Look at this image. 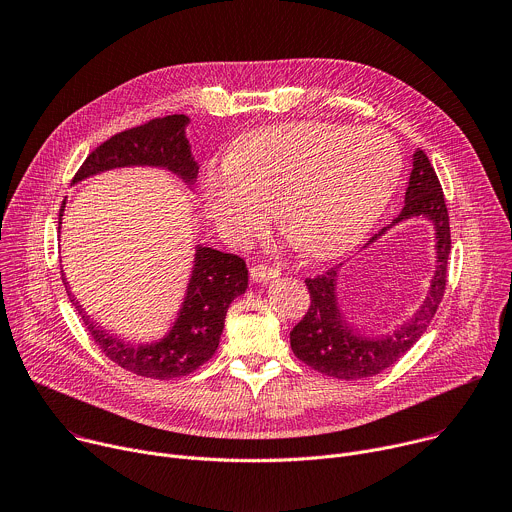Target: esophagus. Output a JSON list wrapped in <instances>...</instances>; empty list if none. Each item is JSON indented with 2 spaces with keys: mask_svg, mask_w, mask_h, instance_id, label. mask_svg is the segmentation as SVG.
Here are the masks:
<instances>
[{
  "mask_svg": "<svg viewBox=\"0 0 512 512\" xmlns=\"http://www.w3.org/2000/svg\"><path fill=\"white\" fill-rule=\"evenodd\" d=\"M249 273H251V279H253L255 283H263V281H269V279L277 277V269H275L273 265H267V263L253 265V267L249 269Z\"/></svg>",
  "mask_w": 512,
  "mask_h": 512,
  "instance_id": "esophagus-1",
  "label": "esophagus"
}]
</instances>
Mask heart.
<instances>
[{
  "label": "heart",
  "mask_w": 512,
  "mask_h": 512,
  "mask_svg": "<svg viewBox=\"0 0 512 512\" xmlns=\"http://www.w3.org/2000/svg\"><path fill=\"white\" fill-rule=\"evenodd\" d=\"M403 172L395 137L379 127L298 121L255 129L202 178V200L231 243L259 235L271 206L312 259L358 245L393 198Z\"/></svg>",
  "instance_id": "b5f03b06"
}]
</instances>
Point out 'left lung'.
Masks as SVG:
<instances>
[{"label": "left lung", "mask_w": 512, "mask_h": 512, "mask_svg": "<svg viewBox=\"0 0 512 512\" xmlns=\"http://www.w3.org/2000/svg\"><path fill=\"white\" fill-rule=\"evenodd\" d=\"M411 216H427L435 227L437 269L427 300L413 316V320L403 324L395 334L383 340H367L356 336L348 328L336 306L334 283L338 267H330L316 277H306L310 306L306 316L291 330L289 342L294 354L314 371L344 381L375 377L385 369L393 367L427 330L446 291L452 235L442 184L437 180V174L423 150L415 152L413 156V170L405 192V206L393 221V225ZM385 231L387 229H381L379 235H383ZM375 239L377 235L371 237L369 243H373Z\"/></svg>", "instance_id": "8db88e82"}]
</instances>
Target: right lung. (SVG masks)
Here are the masks:
<instances>
[{"mask_svg": "<svg viewBox=\"0 0 512 512\" xmlns=\"http://www.w3.org/2000/svg\"><path fill=\"white\" fill-rule=\"evenodd\" d=\"M186 125V115H168L119 131L87 156L72 182L121 166H162L186 182H194L198 166L190 156L184 135ZM62 210L58 216H62ZM247 281L249 271L239 255L198 247L176 326L164 340L139 346L125 344L103 332L89 320L70 291L68 298L83 318L85 330L107 358L137 377L172 381L194 373L210 360L221 340L227 310L237 296L245 294Z\"/></svg>", "mask_w": 512, "mask_h": 512, "instance_id": "right-lung-1", "label": "right lung"}]
</instances>
